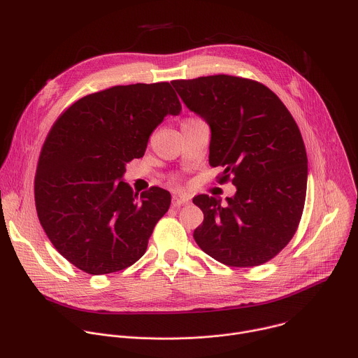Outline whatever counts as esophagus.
Returning a JSON list of instances; mask_svg holds the SVG:
<instances>
[{"instance_id": "obj_1", "label": "esophagus", "mask_w": 358, "mask_h": 358, "mask_svg": "<svg viewBox=\"0 0 358 358\" xmlns=\"http://www.w3.org/2000/svg\"><path fill=\"white\" fill-rule=\"evenodd\" d=\"M189 199L191 198L187 194H176L173 196V207H181V206H184V203L189 202Z\"/></svg>"}]
</instances>
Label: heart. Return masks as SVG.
<instances>
[{
	"instance_id": "b5f03b06",
	"label": "heart",
	"mask_w": 358,
	"mask_h": 358,
	"mask_svg": "<svg viewBox=\"0 0 358 358\" xmlns=\"http://www.w3.org/2000/svg\"><path fill=\"white\" fill-rule=\"evenodd\" d=\"M192 120H196V119H187V120H184V123H188V122H192Z\"/></svg>"
}]
</instances>
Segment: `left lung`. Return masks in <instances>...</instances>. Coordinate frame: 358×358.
<instances>
[{
  "instance_id": "8db88e82",
  "label": "left lung",
  "mask_w": 358,
  "mask_h": 358,
  "mask_svg": "<svg viewBox=\"0 0 358 358\" xmlns=\"http://www.w3.org/2000/svg\"><path fill=\"white\" fill-rule=\"evenodd\" d=\"M171 85L211 129L210 164L224 169L220 182L236 187L227 203L206 194L192 199L203 213L195 242L228 266L271 261L293 238L306 199L308 156L294 119L250 79L214 75Z\"/></svg>"
}]
</instances>
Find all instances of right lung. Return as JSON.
<instances>
[{
    "label": "right lung",
    "mask_w": 358,
    "mask_h": 358,
    "mask_svg": "<svg viewBox=\"0 0 358 358\" xmlns=\"http://www.w3.org/2000/svg\"><path fill=\"white\" fill-rule=\"evenodd\" d=\"M180 112L169 82L113 86L75 101L50 129L35 177L36 213L55 249L80 271L119 272L144 255L171 195L160 187L138 195L122 178L150 134Z\"/></svg>",
    "instance_id": "1"
}]
</instances>
